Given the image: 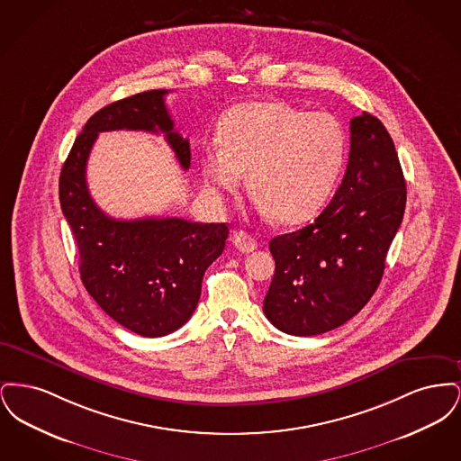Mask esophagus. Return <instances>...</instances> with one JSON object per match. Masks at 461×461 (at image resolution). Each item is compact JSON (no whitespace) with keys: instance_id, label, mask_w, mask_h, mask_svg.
Listing matches in <instances>:
<instances>
[{"instance_id":"1","label":"esophagus","mask_w":461,"mask_h":461,"mask_svg":"<svg viewBox=\"0 0 461 461\" xmlns=\"http://www.w3.org/2000/svg\"><path fill=\"white\" fill-rule=\"evenodd\" d=\"M233 243H235V247H237L240 252H243V254L254 252V250L258 249V241H256V239H254L252 235L241 231V230L233 235Z\"/></svg>"}]
</instances>
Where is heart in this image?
Listing matches in <instances>:
<instances>
[{"instance_id": "1", "label": "heart", "mask_w": 461, "mask_h": 461, "mask_svg": "<svg viewBox=\"0 0 461 461\" xmlns=\"http://www.w3.org/2000/svg\"><path fill=\"white\" fill-rule=\"evenodd\" d=\"M218 134L220 143L200 155L211 190L237 194L249 171L261 209L280 224L312 220L329 203L349 152L335 115L285 102L237 105L222 115Z\"/></svg>"}]
</instances>
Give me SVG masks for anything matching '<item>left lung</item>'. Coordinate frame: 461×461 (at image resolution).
<instances>
[{"label": "left lung", "mask_w": 461, "mask_h": 461, "mask_svg": "<svg viewBox=\"0 0 461 461\" xmlns=\"http://www.w3.org/2000/svg\"><path fill=\"white\" fill-rule=\"evenodd\" d=\"M406 207V181L394 141L368 112L351 121L344 179L306 228L275 237V275L266 318L282 331L309 337L349 321L372 299Z\"/></svg>", "instance_id": "8db88e82"}]
</instances>
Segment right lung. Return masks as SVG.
I'll return each mask as SVG.
<instances>
[{
  "label": "right lung",
  "instance_id": "right-lung-1",
  "mask_svg": "<svg viewBox=\"0 0 461 461\" xmlns=\"http://www.w3.org/2000/svg\"><path fill=\"white\" fill-rule=\"evenodd\" d=\"M167 93L143 91L91 115L59 181L62 212L79 250L83 284L112 320L141 337L167 335L192 318L203 273L222 254L230 233L224 222L113 220L89 195L86 162L98 132H164L181 167H190V143L175 131L164 104Z\"/></svg>",
  "mask_w": 461,
  "mask_h": 461
}]
</instances>
